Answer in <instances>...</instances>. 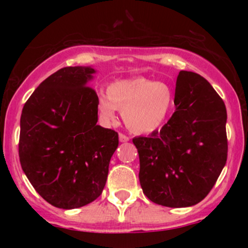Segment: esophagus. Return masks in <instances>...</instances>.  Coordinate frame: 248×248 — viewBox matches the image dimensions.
I'll use <instances>...</instances> for the list:
<instances>
[{
    "label": "esophagus",
    "instance_id": "obj_1",
    "mask_svg": "<svg viewBox=\"0 0 248 248\" xmlns=\"http://www.w3.org/2000/svg\"><path fill=\"white\" fill-rule=\"evenodd\" d=\"M119 140H120V142H127L129 141V138H128L127 135H124V134L120 133L119 134Z\"/></svg>",
    "mask_w": 248,
    "mask_h": 248
}]
</instances>
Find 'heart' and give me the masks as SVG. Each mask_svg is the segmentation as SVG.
Wrapping results in <instances>:
<instances>
[{
  "label": "heart",
  "mask_w": 248,
  "mask_h": 248,
  "mask_svg": "<svg viewBox=\"0 0 248 248\" xmlns=\"http://www.w3.org/2000/svg\"><path fill=\"white\" fill-rule=\"evenodd\" d=\"M172 101V91L167 84L138 77L108 85L107 95L98 96L96 108L108 121H114L116 112L121 110L124 124L133 133L148 134L163 126Z\"/></svg>",
  "instance_id": "1"
}]
</instances>
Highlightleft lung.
Returning <instances> with one entry per match:
<instances>
[{"label": "left lung", "instance_id": "1", "mask_svg": "<svg viewBox=\"0 0 248 248\" xmlns=\"http://www.w3.org/2000/svg\"><path fill=\"white\" fill-rule=\"evenodd\" d=\"M176 110L149 138L133 139L143 193L158 205L186 207L209 195L227 160L226 107L202 76L178 73Z\"/></svg>", "mask_w": 248, "mask_h": 248}]
</instances>
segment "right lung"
Instances as JSON below:
<instances>
[{
	"mask_svg": "<svg viewBox=\"0 0 248 248\" xmlns=\"http://www.w3.org/2000/svg\"><path fill=\"white\" fill-rule=\"evenodd\" d=\"M94 72L82 66L58 70L22 110V169L36 191L59 209L81 207L101 195L119 146L115 130L96 124L98 95L87 86Z\"/></svg>",
	"mask_w": 248,
	"mask_h": 248,
	"instance_id": "right-lung-1",
	"label": "right lung"
}]
</instances>
